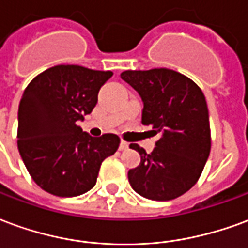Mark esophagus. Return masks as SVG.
Returning <instances> with one entry per match:
<instances>
[{"label": "esophagus", "instance_id": "esophagus-1", "mask_svg": "<svg viewBox=\"0 0 248 248\" xmlns=\"http://www.w3.org/2000/svg\"><path fill=\"white\" fill-rule=\"evenodd\" d=\"M129 149V143L127 142H124V140H121V143H119V150L124 151V150H127Z\"/></svg>", "mask_w": 248, "mask_h": 248}]
</instances>
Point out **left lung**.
I'll return each instance as SVG.
<instances>
[{
  "label": "left lung",
  "instance_id": "8db88e82",
  "mask_svg": "<svg viewBox=\"0 0 248 248\" xmlns=\"http://www.w3.org/2000/svg\"><path fill=\"white\" fill-rule=\"evenodd\" d=\"M121 78L143 102L142 124L159 135L154 150L140 153V163L127 172L135 192L153 201H170L188 191L210 155V119L206 98L195 82L170 69L126 70Z\"/></svg>",
  "mask_w": 248,
  "mask_h": 248
}]
</instances>
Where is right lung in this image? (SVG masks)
<instances>
[{
	"instance_id": "right-lung-1",
	"label": "right lung",
	"mask_w": 248,
	"mask_h": 248,
	"mask_svg": "<svg viewBox=\"0 0 248 248\" xmlns=\"http://www.w3.org/2000/svg\"><path fill=\"white\" fill-rule=\"evenodd\" d=\"M111 71L57 65L25 89L18 108V150L41 188L57 197L92 190L105 158L119 146L115 134L92 137L77 126L95 108Z\"/></svg>"
}]
</instances>
